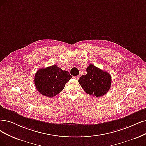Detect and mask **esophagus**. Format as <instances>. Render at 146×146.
<instances>
[{
  "mask_svg": "<svg viewBox=\"0 0 146 146\" xmlns=\"http://www.w3.org/2000/svg\"><path fill=\"white\" fill-rule=\"evenodd\" d=\"M79 78H80L79 76H74V77H73V78H74V79H76V80H78V79H79Z\"/></svg>",
  "mask_w": 146,
  "mask_h": 146,
  "instance_id": "esophagus-1",
  "label": "esophagus"
}]
</instances>
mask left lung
<instances>
[{
  "label": "left lung",
  "mask_w": 146,
  "mask_h": 146,
  "mask_svg": "<svg viewBox=\"0 0 146 146\" xmlns=\"http://www.w3.org/2000/svg\"><path fill=\"white\" fill-rule=\"evenodd\" d=\"M79 83L87 94L99 98L106 94L111 88V76L91 64L87 68V74L79 78Z\"/></svg>",
  "instance_id": "left-lung-1"
}]
</instances>
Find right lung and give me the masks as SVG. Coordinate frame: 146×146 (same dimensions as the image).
<instances>
[{"label":"right lung","mask_w":146,"mask_h":146,"mask_svg":"<svg viewBox=\"0 0 146 146\" xmlns=\"http://www.w3.org/2000/svg\"><path fill=\"white\" fill-rule=\"evenodd\" d=\"M72 78L70 73L56 65L39 69L34 78L35 85L42 95L52 98L62 91L66 84Z\"/></svg>","instance_id":"1"}]
</instances>
